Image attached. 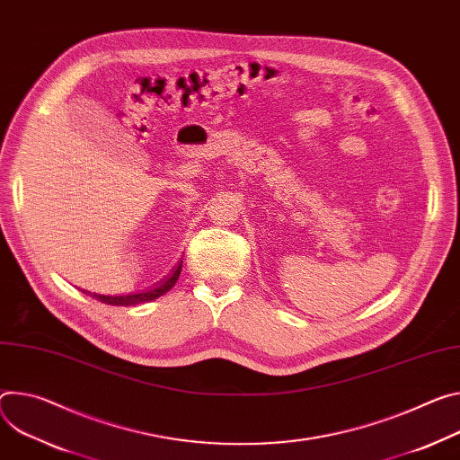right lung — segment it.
<instances>
[{
	"mask_svg": "<svg viewBox=\"0 0 460 460\" xmlns=\"http://www.w3.org/2000/svg\"><path fill=\"white\" fill-rule=\"evenodd\" d=\"M180 273H181V266L176 270V273L166 280L163 286L152 289V291H146V294H137V296H127V297H104V296H99L97 299H101L104 305H111V306H136V305H143V303H150L154 299H159L161 296H164L166 291H171L172 286L178 282L180 279Z\"/></svg>",
	"mask_w": 460,
	"mask_h": 460,
	"instance_id": "right-lung-1",
	"label": "right lung"
}]
</instances>
